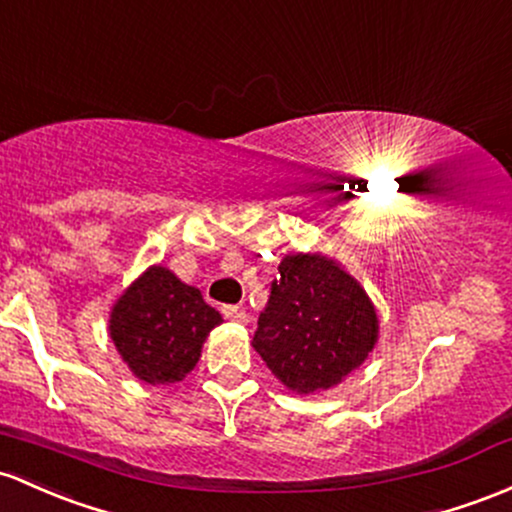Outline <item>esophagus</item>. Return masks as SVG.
<instances>
[{
	"label": "esophagus",
	"mask_w": 512,
	"mask_h": 512,
	"mask_svg": "<svg viewBox=\"0 0 512 512\" xmlns=\"http://www.w3.org/2000/svg\"><path fill=\"white\" fill-rule=\"evenodd\" d=\"M221 311H223V316H226L228 320H233V323H247L245 308H240V306H223Z\"/></svg>",
	"instance_id": "1"
}]
</instances>
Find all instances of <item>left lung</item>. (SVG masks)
Listing matches in <instances>:
<instances>
[{
	"mask_svg": "<svg viewBox=\"0 0 512 512\" xmlns=\"http://www.w3.org/2000/svg\"><path fill=\"white\" fill-rule=\"evenodd\" d=\"M379 320L345 269L320 255H286L252 347L296 393L340 384L372 352Z\"/></svg>",
	"mask_w": 512,
	"mask_h": 512,
	"instance_id": "obj_1",
	"label": "left lung"
}]
</instances>
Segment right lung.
Wrapping results in <instances>:
<instances>
[{"mask_svg":"<svg viewBox=\"0 0 512 512\" xmlns=\"http://www.w3.org/2000/svg\"><path fill=\"white\" fill-rule=\"evenodd\" d=\"M221 313L165 267H150L111 311L116 350L145 384H174L196 367Z\"/></svg>","mask_w":512,"mask_h":512,"instance_id":"right-lung-1","label":"right lung"}]
</instances>
